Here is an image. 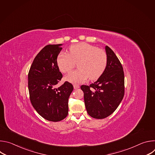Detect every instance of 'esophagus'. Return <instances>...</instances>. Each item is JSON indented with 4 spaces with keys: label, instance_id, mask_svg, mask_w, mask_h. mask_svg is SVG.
I'll list each match as a JSON object with an SVG mask.
<instances>
[{
    "label": "esophagus",
    "instance_id": "1",
    "mask_svg": "<svg viewBox=\"0 0 155 155\" xmlns=\"http://www.w3.org/2000/svg\"><path fill=\"white\" fill-rule=\"evenodd\" d=\"M74 89H78V88H79L80 87V86L79 85H78V84H74Z\"/></svg>",
    "mask_w": 155,
    "mask_h": 155
}]
</instances>
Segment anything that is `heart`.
<instances>
[{"label": "heart", "instance_id": "obj_1", "mask_svg": "<svg viewBox=\"0 0 155 155\" xmlns=\"http://www.w3.org/2000/svg\"><path fill=\"white\" fill-rule=\"evenodd\" d=\"M57 65L62 73L69 72L78 63V70L71 72L65 80L74 83L99 78L104 73L107 64L105 51L84 42L71 45L69 54L61 52L57 57Z\"/></svg>", "mask_w": 155, "mask_h": 155}]
</instances>
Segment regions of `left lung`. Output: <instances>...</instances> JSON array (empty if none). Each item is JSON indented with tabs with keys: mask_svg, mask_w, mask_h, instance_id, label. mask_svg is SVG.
<instances>
[{
	"mask_svg": "<svg viewBox=\"0 0 155 155\" xmlns=\"http://www.w3.org/2000/svg\"><path fill=\"white\" fill-rule=\"evenodd\" d=\"M107 67L98 80L90 86L81 85L86 111L90 116L103 119L113 114L124 94V75L118 58L108 46Z\"/></svg>",
	"mask_w": 155,
	"mask_h": 155,
	"instance_id": "left-lung-1",
	"label": "left lung"
}]
</instances>
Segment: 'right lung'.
Returning a JSON list of instances; mask_svg holds the SVG:
<instances>
[{
	"label": "right lung",
	"mask_w": 155,
	"mask_h": 155,
	"mask_svg": "<svg viewBox=\"0 0 155 155\" xmlns=\"http://www.w3.org/2000/svg\"><path fill=\"white\" fill-rule=\"evenodd\" d=\"M61 45L44 47L34 58L28 74V89L33 107L43 118L54 122L68 116L69 97L74 90L68 81L55 87L62 78L56 62Z\"/></svg>",
	"instance_id": "1"
}]
</instances>
